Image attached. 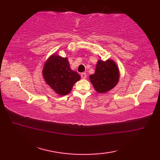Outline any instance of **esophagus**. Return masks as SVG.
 I'll use <instances>...</instances> for the list:
<instances>
[{
    "instance_id": "1",
    "label": "esophagus",
    "mask_w": 160,
    "mask_h": 160,
    "mask_svg": "<svg viewBox=\"0 0 160 160\" xmlns=\"http://www.w3.org/2000/svg\"><path fill=\"white\" fill-rule=\"evenodd\" d=\"M81 78H82V79H86V78H87V74H86V73H81Z\"/></svg>"
}]
</instances>
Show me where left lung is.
<instances>
[{
  "label": "left lung",
  "mask_w": 160,
  "mask_h": 160,
  "mask_svg": "<svg viewBox=\"0 0 160 160\" xmlns=\"http://www.w3.org/2000/svg\"><path fill=\"white\" fill-rule=\"evenodd\" d=\"M120 78V71L113 60L98 61L96 71L89 76L95 90L102 93L113 89L118 84Z\"/></svg>",
  "instance_id": "obj_1"
}]
</instances>
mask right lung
Masks as SVG:
<instances>
[{"instance_id": "1", "label": "right lung", "mask_w": 160, "mask_h": 160, "mask_svg": "<svg viewBox=\"0 0 160 160\" xmlns=\"http://www.w3.org/2000/svg\"><path fill=\"white\" fill-rule=\"evenodd\" d=\"M42 76L46 83L60 96L70 93L73 84L80 79V75L71 69L67 58L55 54L45 62Z\"/></svg>"}]
</instances>
